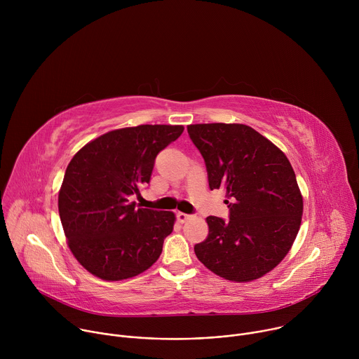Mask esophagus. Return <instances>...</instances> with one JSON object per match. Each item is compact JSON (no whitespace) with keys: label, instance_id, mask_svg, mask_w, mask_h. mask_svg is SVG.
Instances as JSON below:
<instances>
[{"label":"esophagus","instance_id":"1","mask_svg":"<svg viewBox=\"0 0 359 359\" xmlns=\"http://www.w3.org/2000/svg\"><path fill=\"white\" fill-rule=\"evenodd\" d=\"M190 217H191L190 215H186V213H182V212H179V213H177V220H179V222H182V223H184V222H186V220H189Z\"/></svg>","mask_w":359,"mask_h":359}]
</instances>
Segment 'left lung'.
I'll list each match as a JSON object with an SVG mask.
<instances>
[{"instance_id":"1","label":"left lung","mask_w":359,"mask_h":359,"mask_svg":"<svg viewBox=\"0 0 359 359\" xmlns=\"http://www.w3.org/2000/svg\"><path fill=\"white\" fill-rule=\"evenodd\" d=\"M187 133L206 163L210 189H224L229 220L209 216V236L194 245L215 274L237 283L260 278L290 251L302 196L284 153L250 126L198 123Z\"/></svg>"}]
</instances>
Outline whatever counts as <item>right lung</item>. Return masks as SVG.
<instances>
[{"mask_svg":"<svg viewBox=\"0 0 359 359\" xmlns=\"http://www.w3.org/2000/svg\"><path fill=\"white\" fill-rule=\"evenodd\" d=\"M183 126L140 125L108 132L69 162L58 196L61 223L75 259L93 276L119 281L156 263L175 215L136 208L158 153Z\"/></svg>","mask_w":359,"mask_h":359,"instance_id":"right-lung-1","label":"right lung"}]
</instances>
